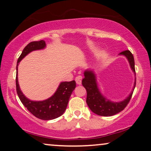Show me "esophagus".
Segmentation results:
<instances>
[{"label":"esophagus","mask_w":151,"mask_h":151,"mask_svg":"<svg viewBox=\"0 0 151 151\" xmlns=\"http://www.w3.org/2000/svg\"><path fill=\"white\" fill-rule=\"evenodd\" d=\"M82 77L80 76H78V77H76V84H79V85H80V84H82Z\"/></svg>","instance_id":"esophagus-1"}]
</instances>
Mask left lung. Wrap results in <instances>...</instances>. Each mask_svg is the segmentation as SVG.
Here are the masks:
<instances>
[{"mask_svg":"<svg viewBox=\"0 0 151 151\" xmlns=\"http://www.w3.org/2000/svg\"><path fill=\"white\" fill-rule=\"evenodd\" d=\"M124 55L129 60L131 69L134 72L135 69V61L133 55L129 50H126L119 53ZM84 78L82 80V84L86 88L87 96H86V103L88 107L93 112L100 116H112L117 113L121 112L125 109L131 100L133 91L131 92L130 96L120 102H113L105 98L100 92L97 86L96 76L91 71H85ZM136 81L134 84V88L135 87Z\"/></svg>","mask_w":151,"mask_h":151,"instance_id":"1","label":"left lung"}]
</instances>
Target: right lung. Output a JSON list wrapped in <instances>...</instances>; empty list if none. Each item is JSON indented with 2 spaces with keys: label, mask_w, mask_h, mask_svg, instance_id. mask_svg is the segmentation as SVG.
<instances>
[{
  "label": "right lung",
  "mask_w": 151,
  "mask_h": 151,
  "mask_svg": "<svg viewBox=\"0 0 151 151\" xmlns=\"http://www.w3.org/2000/svg\"><path fill=\"white\" fill-rule=\"evenodd\" d=\"M45 45H46L44 40L34 41L29 43L24 47L20 57L18 58L16 70H18V63L25 55L32 51L45 48ZM16 84L17 94L22 104L35 117L44 120L55 119L63 114L67 109L70 96L76 86L75 80L61 82L56 92L50 98L44 101L34 102L29 100L22 94L18 84V74H16Z\"/></svg>",
  "instance_id": "right-lung-1"
}]
</instances>
